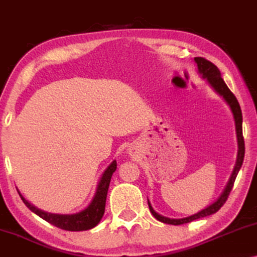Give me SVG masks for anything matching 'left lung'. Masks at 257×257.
Instances as JSON below:
<instances>
[{"instance_id":"left-lung-1","label":"left lung","mask_w":257,"mask_h":257,"mask_svg":"<svg viewBox=\"0 0 257 257\" xmlns=\"http://www.w3.org/2000/svg\"><path fill=\"white\" fill-rule=\"evenodd\" d=\"M194 61L198 65V70L200 75H202L203 78H206L208 80V83L210 84V86L213 87L214 90L216 91L220 96H222L224 100L227 101V104L229 105L231 112H233L234 119H235V127H236V136H237V144H238V152H237V160H236V165H235L233 173H231V177L228 181V184L224 188V191L219 199L216 200L215 202L212 203V205L207 207V208L202 209L201 212L194 214V215L185 217V219H168V217L161 216L158 214L157 212H154V209L151 206V203L149 202V207L151 213L153 214V216L156 217L157 220H159L160 222L164 223H168V224H174V226H179V224H184V223H188L192 222V221L198 220L200 217H205L208 215H212V214L216 213L221 207L224 205V202L227 201L228 196L230 194L231 188H233L235 179L237 177L238 171L242 166V163H243L244 159V139H243V135H242V112H241V107L240 104L236 99V97L234 96V93L228 89V86L224 83V80L221 77V72L220 70L217 69L216 65H214L212 62L207 61L206 58L203 57H195Z\"/></svg>"}]
</instances>
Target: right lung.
<instances>
[{"label":"right lung","mask_w":257,"mask_h":257,"mask_svg":"<svg viewBox=\"0 0 257 257\" xmlns=\"http://www.w3.org/2000/svg\"><path fill=\"white\" fill-rule=\"evenodd\" d=\"M117 170V163L115 160L112 163L110 166L106 168L104 172L103 177H101L99 184H98L96 195L90 203V206L86 209L82 210L80 213L72 214V215H59V214H50L45 213L43 210H40L36 207L30 205L22 195L20 194L21 199L23 200L24 205L29 208L31 212L37 214L38 216L47 221V222L54 224V226L61 228L64 230L70 231H80L87 230L91 228L96 227L105 212V202H106V195L108 191V186L112 178L113 172Z\"/></svg>","instance_id":"add662e5"}]
</instances>
